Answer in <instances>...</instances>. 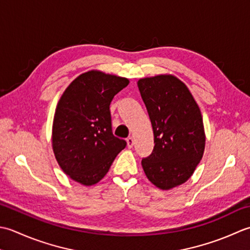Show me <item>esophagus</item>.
Wrapping results in <instances>:
<instances>
[{
  "instance_id": "esophagus-1",
  "label": "esophagus",
  "mask_w": 250,
  "mask_h": 250,
  "mask_svg": "<svg viewBox=\"0 0 250 250\" xmlns=\"http://www.w3.org/2000/svg\"><path fill=\"white\" fill-rule=\"evenodd\" d=\"M126 142H127V146H128L129 149H131V147L134 146V138H132V137H128V138L126 139Z\"/></svg>"
}]
</instances>
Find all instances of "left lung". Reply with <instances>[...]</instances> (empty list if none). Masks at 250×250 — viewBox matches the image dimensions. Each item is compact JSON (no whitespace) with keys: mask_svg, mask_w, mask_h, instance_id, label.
I'll list each match as a JSON object with an SVG mask.
<instances>
[{"mask_svg":"<svg viewBox=\"0 0 250 250\" xmlns=\"http://www.w3.org/2000/svg\"><path fill=\"white\" fill-rule=\"evenodd\" d=\"M137 84L155 144L141 165L154 186L169 190L189 179L203 157L205 132L201 110L186 84L174 75L140 79Z\"/></svg>","mask_w":250,"mask_h":250,"instance_id":"1","label":"left lung"}]
</instances>
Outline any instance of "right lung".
Returning a JSON list of instances; mask_svg holds the SVG:
<instances>
[{
  "label": "right lung",
  "mask_w": 250,
  "mask_h": 250,
  "mask_svg": "<svg viewBox=\"0 0 250 250\" xmlns=\"http://www.w3.org/2000/svg\"><path fill=\"white\" fill-rule=\"evenodd\" d=\"M129 81L91 70L78 76L58 101L53 150L61 169L84 186L99 182L126 141L112 132L110 104Z\"/></svg>",
  "instance_id": "add662e5"
}]
</instances>
